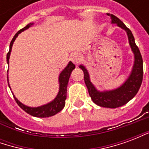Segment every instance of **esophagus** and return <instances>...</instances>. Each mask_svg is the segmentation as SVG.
Wrapping results in <instances>:
<instances>
[{"label": "esophagus", "mask_w": 149, "mask_h": 149, "mask_svg": "<svg viewBox=\"0 0 149 149\" xmlns=\"http://www.w3.org/2000/svg\"><path fill=\"white\" fill-rule=\"evenodd\" d=\"M70 59H71V61L74 63L75 65H77L81 61V54L78 53V52H74V53L71 56Z\"/></svg>", "instance_id": "1"}]
</instances>
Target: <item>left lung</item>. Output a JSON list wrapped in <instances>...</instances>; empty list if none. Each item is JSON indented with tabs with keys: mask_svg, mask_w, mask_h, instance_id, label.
<instances>
[{
	"mask_svg": "<svg viewBox=\"0 0 149 149\" xmlns=\"http://www.w3.org/2000/svg\"><path fill=\"white\" fill-rule=\"evenodd\" d=\"M112 19V24H116L117 26L126 31L128 37V42L132 52L134 53V65L128 79L121 86L116 89L100 92L91 82L88 72L84 65L79 67L84 72V79L87 86L88 93L94 103L100 107L116 109L123 106L131 100L137 93L143 80V60L141 52L135 43V39L131 30L125 26L118 17L110 13H107Z\"/></svg>",
	"mask_w": 149,
	"mask_h": 149,
	"instance_id": "1",
	"label": "left lung"
}]
</instances>
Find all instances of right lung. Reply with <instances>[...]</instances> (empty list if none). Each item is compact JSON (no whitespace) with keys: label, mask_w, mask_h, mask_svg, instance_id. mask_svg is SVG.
Here are the masks:
<instances>
[{"label":"right lung","mask_w":149,"mask_h":149,"mask_svg":"<svg viewBox=\"0 0 149 149\" xmlns=\"http://www.w3.org/2000/svg\"><path fill=\"white\" fill-rule=\"evenodd\" d=\"M33 24V23H30V24H27L25 27H24L23 29H21V30H19L15 34V36L13 37V40H12L11 43H10V45H9V51L7 53V63H9V56H10V53H11L12 47H13V42L16 40V38L17 37V36L19 34L21 33V32L26 30L29 28L31 27L32 25ZM75 68V65L72 63V62L69 61V63L68 64V65L65 68V69L61 72V74L59 76V84H60V87H59V92L57 96L56 97V98L54 100L49 102V103L46 104H44L42 106L39 107H29L24 105L23 104L20 102L19 100L14 97V99L16 100V102L17 103V104L19 106L21 107L22 109L24 110V112H26L27 113H29V115L33 116H36V117H49V116H52L56 115V113H58L59 112H61L64 107L65 105V100H66V96H67V86H68V80H69V77H70V75H71L72 71ZM7 80H8V87L10 88L9 86V83H8V75H7Z\"/></svg>","instance_id":"1"}]
</instances>
